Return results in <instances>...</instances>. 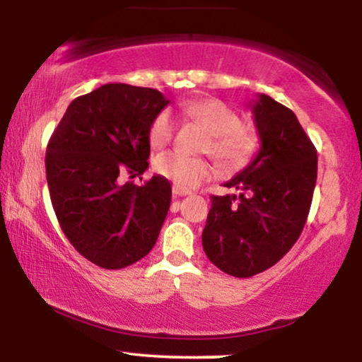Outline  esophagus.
<instances>
[{"label": "esophagus", "mask_w": 362, "mask_h": 362, "mask_svg": "<svg viewBox=\"0 0 362 362\" xmlns=\"http://www.w3.org/2000/svg\"><path fill=\"white\" fill-rule=\"evenodd\" d=\"M172 192H173V195H175V197H184V195H189V194H190L189 190L180 189V187H177V185H173Z\"/></svg>", "instance_id": "esophagus-1"}]
</instances>
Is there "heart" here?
I'll return each instance as SVG.
<instances>
[{
    "label": "heart",
    "mask_w": 362,
    "mask_h": 362,
    "mask_svg": "<svg viewBox=\"0 0 362 362\" xmlns=\"http://www.w3.org/2000/svg\"><path fill=\"white\" fill-rule=\"evenodd\" d=\"M178 115L202 126L211 134L206 149L218 158L226 168L247 165L259 148L255 132L242 126L238 112L218 98H194L178 103ZM175 124L168 112L158 114L149 124L148 139L151 148L163 149L172 143ZM155 170L180 189L189 190L201 185L213 175V165L206 158L187 156L172 151L156 156Z\"/></svg>",
    "instance_id": "1"
}]
</instances>
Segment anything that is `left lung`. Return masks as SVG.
I'll return each instance as SVG.
<instances>
[{
  "label": "left lung",
  "instance_id": "1",
  "mask_svg": "<svg viewBox=\"0 0 362 362\" xmlns=\"http://www.w3.org/2000/svg\"><path fill=\"white\" fill-rule=\"evenodd\" d=\"M260 149L213 195L202 247L218 269L252 277L277 264L300 238L317 184V149L288 107L260 93L252 105Z\"/></svg>",
  "mask_w": 362,
  "mask_h": 362
}]
</instances>
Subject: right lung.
<instances>
[{"label":"right lung","mask_w":362,"mask_h":362,"mask_svg":"<svg viewBox=\"0 0 362 362\" xmlns=\"http://www.w3.org/2000/svg\"><path fill=\"white\" fill-rule=\"evenodd\" d=\"M170 103L155 88L109 83L74 98L54 129L45 173L62 231L85 259L122 269L148 255L172 201L161 175L144 185L119 175L148 168V129Z\"/></svg>","instance_id":"obj_1"}]
</instances>
